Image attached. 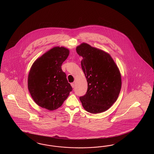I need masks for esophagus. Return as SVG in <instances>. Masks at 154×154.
<instances>
[{
  "mask_svg": "<svg viewBox=\"0 0 154 154\" xmlns=\"http://www.w3.org/2000/svg\"><path fill=\"white\" fill-rule=\"evenodd\" d=\"M71 86L73 88H74L75 86V82H73V83H71Z\"/></svg>",
  "mask_w": 154,
  "mask_h": 154,
  "instance_id": "obj_1",
  "label": "esophagus"
}]
</instances>
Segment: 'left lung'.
Wrapping results in <instances>:
<instances>
[{
  "instance_id": "8db88e82",
  "label": "left lung",
  "mask_w": 154,
  "mask_h": 154,
  "mask_svg": "<svg viewBox=\"0 0 154 154\" xmlns=\"http://www.w3.org/2000/svg\"><path fill=\"white\" fill-rule=\"evenodd\" d=\"M76 51L83 59L81 64L88 82V90L79 97L84 109L98 113L116 101L121 88V75L115 61L105 52L82 43Z\"/></svg>"
}]
</instances>
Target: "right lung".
<instances>
[{
  "label": "right lung",
  "instance_id": "obj_1",
  "mask_svg": "<svg viewBox=\"0 0 154 154\" xmlns=\"http://www.w3.org/2000/svg\"><path fill=\"white\" fill-rule=\"evenodd\" d=\"M69 50L56 47L35 61L29 72L28 85L32 97L39 106L53 111L60 107L72 88L61 69Z\"/></svg>",
  "mask_w": 154,
  "mask_h": 154
}]
</instances>
